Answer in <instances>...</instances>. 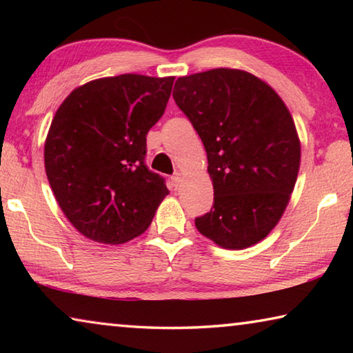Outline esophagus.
<instances>
[{
  "mask_svg": "<svg viewBox=\"0 0 353 353\" xmlns=\"http://www.w3.org/2000/svg\"><path fill=\"white\" fill-rule=\"evenodd\" d=\"M171 181H172V185H174V188H177L179 185H181V182H182V174H181V172H176V174L171 177Z\"/></svg>",
  "mask_w": 353,
  "mask_h": 353,
  "instance_id": "1",
  "label": "esophagus"
}]
</instances>
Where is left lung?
<instances>
[{"label": "left lung", "mask_w": 353, "mask_h": 353, "mask_svg": "<svg viewBox=\"0 0 353 353\" xmlns=\"http://www.w3.org/2000/svg\"><path fill=\"white\" fill-rule=\"evenodd\" d=\"M176 104L204 143L213 207L194 219L224 249H244L276 227L294 190L301 141L282 98L243 70L179 77Z\"/></svg>", "instance_id": "1"}]
</instances>
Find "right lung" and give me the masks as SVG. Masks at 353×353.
<instances>
[{"mask_svg": "<svg viewBox=\"0 0 353 353\" xmlns=\"http://www.w3.org/2000/svg\"><path fill=\"white\" fill-rule=\"evenodd\" d=\"M174 77L119 74L74 88L45 141L57 204L83 236L121 244L145 232L165 179L145 165L146 135L162 118Z\"/></svg>", "mask_w": 353, "mask_h": 353, "instance_id": "add662e5", "label": "right lung"}]
</instances>
